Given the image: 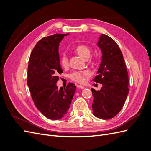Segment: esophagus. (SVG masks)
Here are the masks:
<instances>
[{
	"label": "esophagus",
	"mask_w": 151,
	"mask_h": 151,
	"mask_svg": "<svg viewBox=\"0 0 151 151\" xmlns=\"http://www.w3.org/2000/svg\"><path fill=\"white\" fill-rule=\"evenodd\" d=\"M77 88H79V89H85V87H84L83 86H81V85H77Z\"/></svg>",
	"instance_id": "34e87169"
}]
</instances>
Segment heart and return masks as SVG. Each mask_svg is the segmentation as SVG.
Instances as JSON below:
<instances>
[{"instance_id": "heart-1", "label": "heart", "mask_w": 151, "mask_h": 151, "mask_svg": "<svg viewBox=\"0 0 151 151\" xmlns=\"http://www.w3.org/2000/svg\"><path fill=\"white\" fill-rule=\"evenodd\" d=\"M74 52L76 54L78 55L81 58L84 60H87L89 57L91 53V48L85 44H80L77 45L74 49ZM96 58H93L92 62H95ZM60 63L62 67L66 68L68 65V59L65 53H63L60 58ZM90 73L88 70L84 71H75L72 72L70 75V78L72 81L76 82L77 83H84L85 81L86 77L89 76Z\"/></svg>"}]
</instances>
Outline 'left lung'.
<instances>
[{"label": "left lung", "instance_id": "8db88e82", "mask_svg": "<svg viewBox=\"0 0 151 151\" xmlns=\"http://www.w3.org/2000/svg\"><path fill=\"white\" fill-rule=\"evenodd\" d=\"M102 62L93 81L103 85L99 91L91 89L94 100L93 113L97 118L109 120L119 113L129 93V75L124 58L115 41L108 35L100 36Z\"/></svg>", "mask_w": 151, "mask_h": 151}]
</instances>
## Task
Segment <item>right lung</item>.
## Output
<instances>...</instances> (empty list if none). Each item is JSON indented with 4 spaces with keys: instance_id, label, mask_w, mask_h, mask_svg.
<instances>
[{
    "instance_id": "obj_1",
    "label": "right lung",
    "mask_w": 151,
    "mask_h": 151,
    "mask_svg": "<svg viewBox=\"0 0 151 151\" xmlns=\"http://www.w3.org/2000/svg\"><path fill=\"white\" fill-rule=\"evenodd\" d=\"M68 34H55L41 39L32 50L28 68V86L34 104L48 119L59 120L70 107L76 86L68 83L58 88V74L63 72L58 54L59 43Z\"/></svg>"
}]
</instances>
